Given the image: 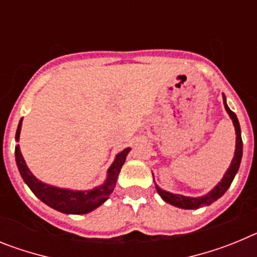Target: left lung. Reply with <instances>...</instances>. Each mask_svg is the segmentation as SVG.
I'll return each instance as SVG.
<instances>
[{"label":"left lung","mask_w":257,"mask_h":257,"mask_svg":"<svg viewBox=\"0 0 257 257\" xmlns=\"http://www.w3.org/2000/svg\"><path fill=\"white\" fill-rule=\"evenodd\" d=\"M224 105H225L226 112L230 115L231 121L234 123L235 127V135H237V140H235V152H234V158L231 160L230 167L226 170L224 178L221 179L216 187L213 188L210 193H207L206 196L198 197V198H192V197H185L180 196V194H172V193L166 192V190L161 189L158 185H156V189L158 192L162 199L170 205L175 206V207L179 208H185V210H197L199 207H203V206H208L211 203H213L215 201L220 198V197L224 194V193L228 190V188L230 187L231 181L234 179L235 174L238 172L239 169L240 160H242V149H243V145H242V136H240V126L239 122H238V118L235 115L234 112H231L229 106L225 103V96H224Z\"/></svg>","instance_id":"1"}]
</instances>
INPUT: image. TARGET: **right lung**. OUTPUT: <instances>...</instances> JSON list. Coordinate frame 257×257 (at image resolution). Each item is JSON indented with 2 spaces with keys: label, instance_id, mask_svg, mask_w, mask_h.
Wrapping results in <instances>:
<instances>
[{
  "label": "right lung",
  "instance_id": "right-lung-1",
  "mask_svg": "<svg viewBox=\"0 0 257 257\" xmlns=\"http://www.w3.org/2000/svg\"><path fill=\"white\" fill-rule=\"evenodd\" d=\"M20 128H22V119H20L19 126H18L17 135H15L17 140H19ZM128 152H130V148L124 149L115 157L114 162L112 163V166L108 170V179L101 187L94 188L92 190H85V192L61 189V188L51 187V185L41 183L38 179L33 176V174L27 167L24 158L20 153L19 145L15 147V160H17L18 169H19L23 180L26 181V184L31 188L32 192L35 193L36 197H38L41 201L54 208V210L64 213L81 215V213H87L90 211L95 210L108 199L110 193L114 189L118 174L121 171V167L123 166L124 161H126V156L128 154Z\"/></svg>",
  "mask_w": 257,
  "mask_h": 257
}]
</instances>
